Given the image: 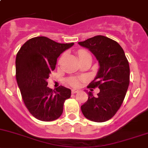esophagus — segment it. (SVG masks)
Here are the masks:
<instances>
[{"instance_id":"esophagus-1","label":"esophagus","mask_w":148,"mask_h":148,"mask_svg":"<svg viewBox=\"0 0 148 148\" xmlns=\"http://www.w3.org/2000/svg\"><path fill=\"white\" fill-rule=\"evenodd\" d=\"M79 92L78 90H77V89H72L71 90V93L72 94H75V93H77Z\"/></svg>"}]
</instances>
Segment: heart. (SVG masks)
I'll list each match as a JSON object with an SVG mask.
<instances>
[{"instance_id":"heart-1","label":"heart","mask_w":148,"mask_h":148,"mask_svg":"<svg viewBox=\"0 0 148 148\" xmlns=\"http://www.w3.org/2000/svg\"><path fill=\"white\" fill-rule=\"evenodd\" d=\"M87 53H88L86 51L81 50V51H79L78 56L79 57H80L81 56ZM68 84H69V85L72 86V87H78L80 84V79L78 78H75V77H72V78H70L68 79Z\"/></svg>"}]
</instances>
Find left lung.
Listing matches in <instances>:
<instances>
[{
  "label": "left lung",
  "instance_id": "8db88e82",
  "mask_svg": "<svg viewBox=\"0 0 148 148\" xmlns=\"http://www.w3.org/2000/svg\"><path fill=\"white\" fill-rule=\"evenodd\" d=\"M79 44L88 48L100 64L97 77L87 86L98 87L100 92L95 97L88 92L82 112L90 121L104 122L116 114L127 94L130 75L128 60L119 44L105 36H95Z\"/></svg>",
  "mask_w": 148,
  "mask_h": 148
}]
</instances>
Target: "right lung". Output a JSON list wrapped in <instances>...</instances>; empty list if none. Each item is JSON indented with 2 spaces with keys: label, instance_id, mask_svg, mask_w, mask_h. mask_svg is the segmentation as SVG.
<instances>
[{
  "label": "right lung",
  "instance_id": "add662e5",
  "mask_svg": "<svg viewBox=\"0 0 148 148\" xmlns=\"http://www.w3.org/2000/svg\"><path fill=\"white\" fill-rule=\"evenodd\" d=\"M71 43H58L46 37L27 40L16 58V78L24 105L30 114L42 121H52L61 116L71 90L59 86L48 87L47 79L55 69L58 57L71 48Z\"/></svg>",
  "mask_w": 148,
  "mask_h": 148
}]
</instances>
